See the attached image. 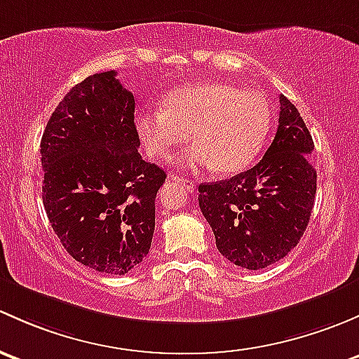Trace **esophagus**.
Here are the masks:
<instances>
[{
  "label": "esophagus",
  "mask_w": 359,
  "mask_h": 359,
  "mask_svg": "<svg viewBox=\"0 0 359 359\" xmlns=\"http://www.w3.org/2000/svg\"><path fill=\"white\" fill-rule=\"evenodd\" d=\"M171 181H175V183L181 184V187L187 188V190H194V188H195L194 181L188 180V178H183V176H171Z\"/></svg>",
  "instance_id": "obj_1"
}]
</instances>
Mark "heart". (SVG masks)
<instances>
[{
    "instance_id": "1",
    "label": "heart",
    "mask_w": 359,
    "mask_h": 359,
    "mask_svg": "<svg viewBox=\"0 0 359 359\" xmlns=\"http://www.w3.org/2000/svg\"><path fill=\"white\" fill-rule=\"evenodd\" d=\"M271 107L257 91H240L226 83H195L165 98L164 105L143 110L136 131L155 158H169L194 140L187 155L190 165L214 168L231 175L249 168L261 154Z\"/></svg>"
}]
</instances>
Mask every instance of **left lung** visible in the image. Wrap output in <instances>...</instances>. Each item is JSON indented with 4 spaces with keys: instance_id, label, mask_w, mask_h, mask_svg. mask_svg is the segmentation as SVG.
<instances>
[{
    "instance_id": "obj_1",
    "label": "left lung",
    "mask_w": 359,
    "mask_h": 359,
    "mask_svg": "<svg viewBox=\"0 0 359 359\" xmlns=\"http://www.w3.org/2000/svg\"><path fill=\"white\" fill-rule=\"evenodd\" d=\"M313 149L299 110L280 95L278 129L264 157L230 180L198 184V205L228 261L262 269L297 245L315 205Z\"/></svg>"
}]
</instances>
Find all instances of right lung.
Wrapping results in <instances>:
<instances>
[{"instance_id": "add662e5", "label": "right lung", "mask_w": 359, "mask_h": 359, "mask_svg": "<svg viewBox=\"0 0 359 359\" xmlns=\"http://www.w3.org/2000/svg\"><path fill=\"white\" fill-rule=\"evenodd\" d=\"M116 76L86 77L51 114L41 138L43 204L74 259L126 275L152 245L165 172L138 154L135 97Z\"/></svg>"}]
</instances>
